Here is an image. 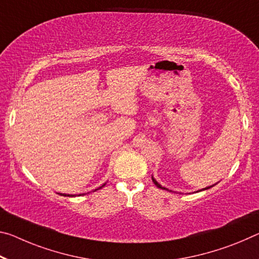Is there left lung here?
<instances>
[{"label":"left lung","instance_id":"left-lung-1","mask_svg":"<svg viewBox=\"0 0 259 259\" xmlns=\"http://www.w3.org/2000/svg\"><path fill=\"white\" fill-rule=\"evenodd\" d=\"M152 181H153V183L155 184V186H157L158 188H160V189H163V190H168V189L167 188H165V187H162L161 186V184H159L157 181H155V179L153 178V176H152ZM211 187H213V186H211ZM211 187H206V188H205V189H203V190H206V189H210ZM168 191H171V190H168Z\"/></svg>","mask_w":259,"mask_h":259}]
</instances>
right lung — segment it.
Segmentation results:
<instances>
[{"instance_id": "right-lung-1", "label": "right lung", "mask_w": 259, "mask_h": 259, "mask_svg": "<svg viewBox=\"0 0 259 259\" xmlns=\"http://www.w3.org/2000/svg\"><path fill=\"white\" fill-rule=\"evenodd\" d=\"M104 186H105V184H104ZM104 186H101L100 188H98V189H96V190H94V191H97V190H99V189H101L102 187H104ZM61 196H68V197H73V195H67V194H60Z\"/></svg>"}]
</instances>
